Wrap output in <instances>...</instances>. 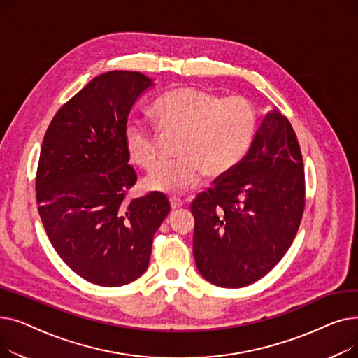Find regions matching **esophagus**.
<instances>
[{"instance_id":"esophagus-1","label":"esophagus","mask_w":358,"mask_h":358,"mask_svg":"<svg viewBox=\"0 0 358 358\" xmlns=\"http://www.w3.org/2000/svg\"><path fill=\"white\" fill-rule=\"evenodd\" d=\"M169 204H171V209H173V210L180 209V208H182V206H184V203H182L180 199H177V197H171V199H169Z\"/></svg>"}]
</instances>
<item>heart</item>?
Masks as SVG:
<instances>
[{
    "label": "heart",
    "instance_id": "heart-1",
    "mask_svg": "<svg viewBox=\"0 0 358 358\" xmlns=\"http://www.w3.org/2000/svg\"><path fill=\"white\" fill-rule=\"evenodd\" d=\"M164 136L181 135L171 164H159L143 184L148 190L180 194L196 187L203 176L222 178L245 159L257 131V115L241 97L220 99L196 87H178L161 96L150 108ZM130 161L149 169L157 164L161 136L143 122L130 120L123 131Z\"/></svg>",
    "mask_w": 358,
    "mask_h": 358
}]
</instances>
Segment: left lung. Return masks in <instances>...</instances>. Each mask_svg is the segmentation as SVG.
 <instances>
[{"label": "left lung", "mask_w": 358, "mask_h": 358, "mask_svg": "<svg viewBox=\"0 0 358 358\" xmlns=\"http://www.w3.org/2000/svg\"><path fill=\"white\" fill-rule=\"evenodd\" d=\"M305 209V169L290 122L268 111L234 171L192 203L199 273L219 287H245L285 257Z\"/></svg>", "instance_id": "8db88e82"}]
</instances>
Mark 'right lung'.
<instances>
[{
	"label": "right lung",
	"mask_w": 358,
	"mask_h": 358,
	"mask_svg": "<svg viewBox=\"0 0 358 358\" xmlns=\"http://www.w3.org/2000/svg\"><path fill=\"white\" fill-rule=\"evenodd\" d=\"M150 87L154 80L141 72L99 75L56 113L42 143L36 199L45 231L73 273L103 287L146 271L154 235L171 210L161 193L126 201L136 173L123 131Z\"/></svg>",
	"instance_id": "add662e5"
}]
</instances>
